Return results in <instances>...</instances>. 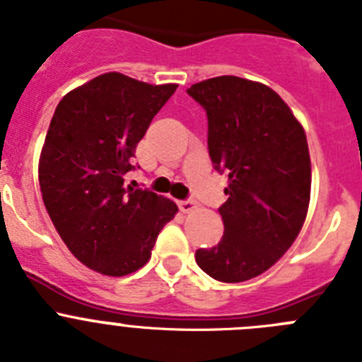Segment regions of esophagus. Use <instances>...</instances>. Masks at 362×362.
Returning a JSON list of instances; mask_svg holds the SVG:
<instances>
[{"instance_id":"1","label":"esophagus","mask_w":362,"mask_h":362,"mask_svg":"<svg viewBox=\"0 0 362 362\" xmlns=\"http://www.w3.org/2000/svg\"><path fill=\"white\" fill-rule=\"evenodd\" d=\"M179 209H181V212L190 214V212H194V210L197 209V203H196V201H192V199L179 201Z\"/></svg>"}]
</instances>
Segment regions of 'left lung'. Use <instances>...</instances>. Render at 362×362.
I'll use <instances>...</instances> for the list:
<instances>
[{"label": "left lung", "instance_id": "1", "mask_svg": "<svg viewBox=\"0 0 362 362\" xmlns=\"http://www.w3.org/2000/svg\"><path fill=\"white\" fill-rule=\"evenodd\" d=\"M206 110L214 168L228 174L225 233L196 263L221 283H241L276 264L306 219L312 166L305 130L263 83L219 76L188 88Z\"/></svg>", "mask_w": 362, "mask_h": 362}]
</instances>
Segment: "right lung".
<instances>
[{
	"mask_svg": "<svg viewBox=\"0 0 362 362\" xmlns=\"http://www.w3.org/2000/svg\"><path fill=\"white\" fill-rule=\"evenodd\" d=\"M177 85L101 74L59 101L40 158L45 209L74 257L103 276L145 267L172 199L124 185L137 143Z\"/></svg>",
	"mask_w": 362,
	"mask_h": 362,
	"instance_id": "1",
	"label": "right lung"
}]
</instances>
